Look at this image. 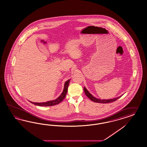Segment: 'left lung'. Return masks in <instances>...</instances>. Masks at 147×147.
I'll use <instances>...</instances> for the list:
<instances>
[{"label":"left lung","mask_w":147,"mask_h":147,"mask_svg":"<svg viewBox=\"0 0 147 147\" xmlns=\"http://www.w3.org/2000/svg\"><path fill=\"white\" fill-rule=\"evenodd\" d=\"M84 92L86 94L87 96L90 99V100L93 101L94 102H96V103H110V102H113L116 101L118 100L119 98H121V96L118 97L117 98H112V99H109V100H100L98 99L97 98H95L94 97L92 94L90 93V92L87 90L86 88L84 87Z\"/></svg>","instance_id":"8db88e82"}]
</instances>
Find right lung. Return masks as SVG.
I'll use <instances>...</instances> for the list:
<instances>
[{"label":"right lung","mask_w":147,"mask_h":147,"mask_svg":"<svg viewBox=\"0 0 147 147\" xmlns=\"http://www.w3.org/2000/svg\"><path fill=\"white\" fill-rule=\"evenodd\" d=\"M69 82H70V80H68L67 82H65V83L64 84V89L63 90V92L62 93V94H61L60 96L56 100L46 102H42V103H36V102L30 101V102L35 105H39V106H41V107L52 106V105H57L59 104L60 102L63 100V99L66 96V94L68 92V87Z\"/></svg>","instance_id":"1"}]
</instances>
